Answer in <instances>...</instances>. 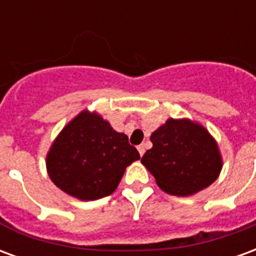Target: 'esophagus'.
<instances>
[{
    "instance_id": "esophagus-1",
    "label": "esophagus",
    "mask_w": 256,
    "mask_h": 256,
    "mask_svg": "<svg viewBox=\"0 0 256 256\" xmlns=\"http://www.w3.org/2000/svg\"><path fill=\"white\" fill-rule=\"evenodd\" d=\"M137 150H138L140 155L142 156V155H144V154H145V145H144V144L138 145V148H137Z\"/></svg>"
}]
</instances>
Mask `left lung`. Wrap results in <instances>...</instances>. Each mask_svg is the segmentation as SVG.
I'll list each match as a JSON object with an SVG mask.
<instances>
[{
  "instance_id": "left-lung-1",
  "label": "left lung",
  "mask_w": 256,
  "mask_h": 256,
  "mask_svg": "<svg viewBox=\"0 0 256 256\" xmlns=\"http://www.w3.org/2000/svg\"><path fill=\"white\" fill-rule=\"evenodd\" d=\"M150 141L154 146L141 162L170 194L189 196L207 188L222 168L216 142L198 123L168 119Z\"/></svg>"
}]
</instances>
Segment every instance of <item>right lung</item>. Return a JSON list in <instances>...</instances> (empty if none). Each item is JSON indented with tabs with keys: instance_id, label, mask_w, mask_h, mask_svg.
Listing matches in <instances>:
<instances>
[{
	"instance_id": "right-lung-1",
	"label": "right lung",
	"mask_w": 256,
	"mask_h": 256,
	"mask_svg": "<svg viewBox=\"0 0 256 256\" xmlns=\"http://www.w3.org/2000/svg\"><path fill=\"white\" fill-rule=\"evenodd\" d=\"M138 159L126 134L96 114L80 112L53 142L46 167L62 190L80 200H97L115 192L126 167Z\"/></svg>"
}]
</instances>
